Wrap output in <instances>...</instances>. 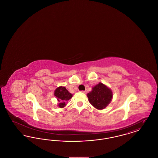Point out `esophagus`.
Masks as SVG:
<instances>
[{"label":"esophagus","instance_id":"1","mask_svg":"<svg viewBox=\"0 0 158 158\" xmlns=\"http://www.w3.org/2000/svg\"><path fill=\"white\" fill-rule=\"evenodd\" d=\"M81 92H82L83 94H86V90H82V91H81Z\"/></svg>","mask_w":158,"mask_h":158}]
</instances>
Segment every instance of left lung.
Returning a JSON list of instances; mask_svg holds the SVG:
<instances>
[{"label":"left lung","mask_w":158,"mask_h":158,"mask_svg":"<svg viewBox=\"0 0 158 158\" xmlns=\"http://www.w3.org/2000/svg\"><path fill=\"white\" fill-rule=\"evenodd\" d=\"M87 97L91 105L96 109L101 110L111 102L113 99V92L106 85L99 82L88 93Z\"/></svg>","instance_id":"8db88e82"}]
</instances>
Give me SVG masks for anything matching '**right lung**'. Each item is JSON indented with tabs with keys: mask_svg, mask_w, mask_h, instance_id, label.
<instances>
[{
	"mask_svg": "<svg viewBox=\"0 0 158 158\" xmlns=\"http://www.w3.org/2000/svg\"><path fill=\"white\" fill-rule=\"evenodd\" d=\"M54 94L59 102L57 106L60 108H63L66 106V102L71 99L73 96V95L70 93L65 87L61 86L56 89Z\"/></svg>",
	"mask_w": 158,
	"mask_h": 158,
	"instance_id": "1",
	"label": "right lung"
}]
</instances>
